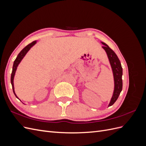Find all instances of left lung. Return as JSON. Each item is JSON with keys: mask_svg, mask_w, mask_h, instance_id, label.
Wrapping results in <instances>:
<instances>
[{"mask_svg": "<svg viewBox=\"0 0 146 146\" xmlns=\"http://www.w3.org/2000/svg\"><path fill=\"white\" fill-rule=\"evenodd\" d=\"M102 44L104 45L102 47L107 52L114 75V90L113 97L108 105V107H110L117 100L122 90V68L120 61L114 52L105 43L102 42Z\"/></svg>", "mask_w": 146, "mask_h": 146, "instance_id": "1", "label": "left lung"}]
</instances>
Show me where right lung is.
Listing matches in <instances>:
<instances>
[{
  "label": "right lung",
  "mask_w": 146,
  "mask_h": 146,
  "mask_svg": "<svg viewBox=\"0 0 146 146\" xmlns=\"http://www.w3.org/2000/svg\"><path fill=\"white\" fill-rule=\"evenodd\" d=\"M36 42V41H33L32 43L29 44L27 46H25L23 50H22L19 54L17 55V56L16 57V60L14 61V63H13V70H12V72H11V83L12 85V88H13V92H14V94L15 95V96L17 98V97L16 96L15 92V90H14V85H13V78H14V76H15V74L16 72V70L17 69V66L19 64V63L21 62V61L24 58V56L25 55V54H27V52L30 50V48L32 47L33 45L35 44V43Z\"/></svg>",
  "instance_id": "1"
}]
</instances>
